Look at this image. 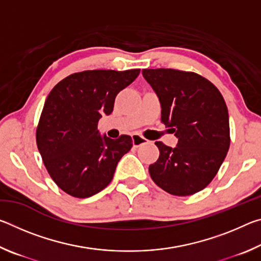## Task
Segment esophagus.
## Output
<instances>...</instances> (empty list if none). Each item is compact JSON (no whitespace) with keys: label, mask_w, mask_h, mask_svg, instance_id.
<instances>
[{"label":"esophagus","mask_w":261,"mask_h":261,"mask_svg":"<svg viewBox=\"0 0 261 261\" xmlns=\"http://www.w3.org/2000/svg\"><path fill=\"white\" fill-rule=\"evenodd\" d=\"M147 139H145L144 137H141L140 135H134L132 136V144H134V147H139L141 145L146 144Z\"/></svg>","instance_id":"esophagus-1"}]
</instances>
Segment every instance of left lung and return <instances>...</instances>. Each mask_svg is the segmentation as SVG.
<instances>
[{
    "mask_svg": "<svg viewBox=\"0 0 261 261\" xmlns=\"http://www.w3.org/2000/svg\"><path fill=\"white\" fill-rule=\"evenodd\" d=\"M143 76L160 100L161 122L178 139L174 148L155 141L160 155L149 175L174 196L199 192L218 174L230 146L223 96L208 79L191 71L144 69Z\"/></svg>",
    "mask_w": 261,
    "mask_h": 261,
    "instance_id": "8db88e82",
    "label": "left lung"
}]
</instances>
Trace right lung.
Here are the masks:
<instances>
[{
    "label": "right lung",
    "instance_id": "1",
    "mask_svg": "<svg viewBox=\"0 0 261 261\" xmlns=\"http://www.w3.org/2000/svg\"><path fill=\"white\" fill-rule=\"evenodd\" d=\"M139 69L87 70L62 79L48 94L37 126V145L48 174L61 190L88 198L112 182L130 136L101 137L98 122L114 109L116 95L138 77Z\"/></svg>",
    "mask_w": 261,
    "mask_h": 261
}]
</instances>
